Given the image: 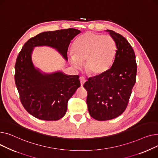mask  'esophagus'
Here are the masks:
<instances>
[{"label": "esophagus", "instance_id": "esophagus-1", "mask_svg": "<svg viewBox=\"0 0 158 158\" xmlns=\"http://www.w3.org/2000/svg\"><path fill=\"white\" fill-rule=\"evenodd\" d=\"M80 81L81 86L82 87L83 85V84H84V83L86 81V80L83 77H80Z\"/></svg>", "mask_w": 158, "mask_h": 158}]
</instances>
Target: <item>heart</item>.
<instances>
[{"mask_svg": "<svg viewBox=\"0 0 158 158\" xmlns=\"http://www.w3.org/2000/svg\"><path fill=\"white\" fill-rule=\"evenodd\" d=\"M116 50V42L112 37L87 32L74 42L70 60L75 67L85 61L84 67L88 74L100 75L112 66Z\"/></svg>", "mask_w": 158, "mask_h": 158, "instance_id": "1", "label": "heart"}]
</instances>
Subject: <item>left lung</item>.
<instances>
[{"instance_id": "obj_1", "label": "left lung", "mask_w": 158, "mask_h": 158, "mask_svg": "<svg viewBox=\"0 0 158 158\" xmlns=\"http://www.w3.org/2000/svg\"><path fill=\"white\" fill-rule=\"evenodd\" d=\"M108 31L117 44L112 66L101 75L89 78L83 85L87 92L89 114L99 121L113 119L123 114L136 83L137 71L131 44L122 35Z\"/></svg>"}]
</instances>
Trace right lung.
Listing matches in <instances>:
<instances>
[{"mask_svg":"<svg viewBox=\"0 0 158 158\" xmlns=\"http://www.w3.org/2000/svg\"><path fill=\"white\" fill-rule=\"evenodd\" d=\"M79 33V30L73 28L40 33L28 40L17 56L15 84L23 106L34 117L44 120L63 117L68 102L80 87V82L78 75L67 76L62 72L43 75L32 62L33 47L52 46L67 60L70 42Z\"/></svg>","mask_w":158,"mask_h":158,"instance_id":"right-lung-1","label":"right lung"}]
</instances>
